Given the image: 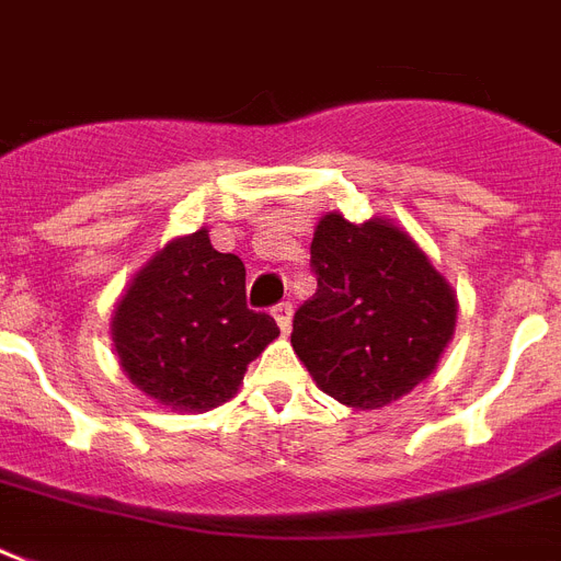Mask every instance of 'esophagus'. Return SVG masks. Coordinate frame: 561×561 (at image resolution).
<instances>
[{
    "label": "esophagus",
    "mask_w": 561,
    "mask_h": 561,
    "mask_svg": "<svg viewBox=\"0 0 561 561\" xmlns=\"http://www.w3.org/2000/svg\"><path fill=\"white\" fill-rule=\"evenodd\" d=\"M273 317H276V323H279L282 334H288L290 320H294V306H290V302H279V306L273 308Z\"/></svg>",
    "instance_id": "1"
}]
</instances>
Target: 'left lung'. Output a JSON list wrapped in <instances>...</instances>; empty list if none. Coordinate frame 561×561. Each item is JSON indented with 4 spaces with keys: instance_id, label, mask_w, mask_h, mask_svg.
I'll list each match as a JSON object with an SVG mask.
<instances>
[{
    "instance_id": "obj_1",
    "label": "left lung",
    "mask_w": 561,
    "mask_h": 561,
    "mask_svg": "<svg viewBox=\"0 0 561 561\" xmlns=\"http://www.w3.org/2000/svg\"><path fill=\"white\" fill-rule=\"evenodd\" d=\"M311 267L317 290L294 314L290 346L320 390L378 410L434 373L454 337L457 294L399 224L325 211Z\"/></svg>"
}]
</instances>
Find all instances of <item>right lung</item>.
<instances>
[{
	"label": "right lung",
	"instance_id": "obj_1",
	"mask_svg": "<svg viewBox=\"0 0 561 561\" xmlns=\"http://www.w3.org/2000/svg\"><path fill=\"white\" fill-rule=\"evenodd\" d=\"M244 276V262L218 253L206 227L157 250L110 320L118 367L130 383L180 413L232 399L247 364L279 337L271 314L247 308Z\"/></svg>",
	"mask_w": 561,
	"mask_h": 561
}]
</instances>
